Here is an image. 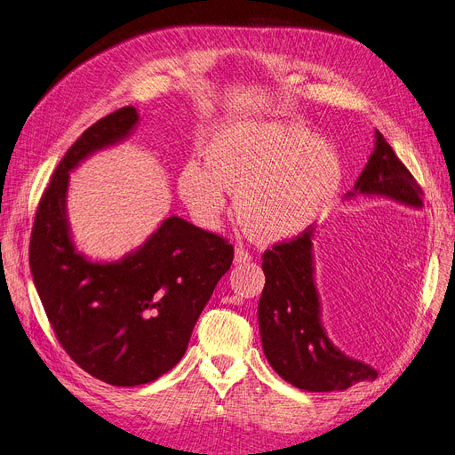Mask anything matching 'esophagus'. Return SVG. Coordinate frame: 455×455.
Listing matches in <instances>:
<instances>
[{
    "instance_id": "1",
    "label": "esophagus",
    "mask_w": 455,
    "mask_h": 455,
    "mask_svg": "<svg viewBox=\"0 0 455 455\" xmlns=\"http://www.w3.org/2000/svg\"><path fill=\"white\" fill-rule=\"evenodd\" d=\"M251 260H253V257H251L249 251H245L243 247H238L234 251V264H247Z\"/></svg>"
}]
</instances>
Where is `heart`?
I'll return each mask as SVG.
<instances>
[{"label":"heart","mask_w":455,"mask_h":455,"mask_svg":"<svg viewBox=\"0 0 455 455\" xmlns=\"http://www.w3.org/2000/svg\"><path fill=\"white\" fill-rule=\"evenodd\" d=\"M204 166L188 163L178 193L196 221L215 228L236 193L240 221L259 238L281 242L321 219L343 183V161L328 140L284 120L225 122L202 148Z\"/></svg>","instance_id":"heart-1"}]
</instances>
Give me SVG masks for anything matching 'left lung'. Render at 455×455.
Listing matches in <instances>:
<instances>
[{
  "mask_svg": "<svg viewBox=\"0 0 455 455\" xmlns=\"http://www.w3.org/2000/svg\"><path fill=\"white\" fill-rule=\"evenodd\" d=\"M422 191L392 146L375 131V148L355 189L356 196H382L414 210L422 208ZM307 228L292 242L274 245L262 255L266 284L259 301V328L266 360L275 373L299 390L333 392L377 379V369L347 356L328 338L321 296L315 283L313 240Z\"/></svg>",
  "mask_w": 455,
  "mask_h": 455,
  "instance_id": "obj_1",
  "label": "left lung"
}]
</instances>
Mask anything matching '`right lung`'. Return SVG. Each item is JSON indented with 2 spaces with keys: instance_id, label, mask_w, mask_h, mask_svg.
Wrapping results in <instances>:
<instances>
[{
  "instance_id": "right-lung-1",
  "label": "right lung",
  "mask_w": 455,
  "mask_h": 455,
  "mask_svg": "<svg viewBox=\"0 0 455 455\" xmlns=\"http://www.w3.org/2000/svg\"><path fill=\"white\" fill-rule=\"evenodd\" d=\"M139 122L137 108L124 107L82 132L39 202L29 242L33 283L58 341L84 371L112 386L148 384L181 360L234 257L221 236L178 215L117 260L78 251L67 213L69 174L129 139Z\"/></svg>"
}]
</instances>
